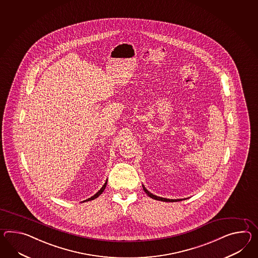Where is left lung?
<instances>
[{
  "instance_id": "8db88e82",
  "label": "left lung",
  "mask_w": 258,
  "mask_h": 258,
  "mask_svg": "<svg viewBox=\"0 0 258 258\" xmlns=\"http://www.w3.org/2000/svg\"><path fill=\"white\" fill-rule=\"evenodd\" d=\"M143 188L145 190V193L147 194V195L149 196L150 198L152 199H154V200H157V201H167V202H174V201H182V200H168V199H164V198H160V197H157L156 195H153L152 193H150L147 189L145 188V185H143Z\"/></svg>"
}]
</instances>
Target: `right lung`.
Returning a JSON list of instances; mask_svg holds the SVG:
<instances>
[{
  "label": "right lung",
  "instance_id": "right-lung-1",
  "mask_svg": "<svg viewBox=\"0 0 258 258\" xmlns=\"http://www.w3.org/2000/svg\"><path fill=\"white\" fill-rule=\"evenodd\" d=\"M106 184L107 181L106 182H105V183H104V184L102 185V187H101V188L100 189V190H99V191H98V192H97V193H96V194H95V195L93 196V197H91V198H89L88 200H87V201H93V200H95V199H97V198H98L99 196L101 195V193H102V192L104 191V189H105V187H106Z\"/></svg>",
  "mask_w": 258,
  "mask_h": 258
}]
</instances>
